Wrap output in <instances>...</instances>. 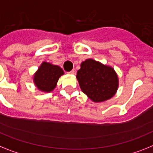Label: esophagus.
I'll return each instance as SVG.
<instances>
[{
    "mask_svg": "<svg viewBox=\"0 0 153 153\" xmlns=\"http://www.w3.org/2000/svg\"><path fill=\"white\" fill-rule=\"evenodd\" d=\"M68 74H75V70H74V69H73V70H71V71H69Z\"/></svg>",
    "mask_w": 153,
    "mask_h": 153,
    "instance_id": "esophagus-1",
    "label": "esophagus"
}]
</instances>
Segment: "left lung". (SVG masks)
Segmentation results:
<instances>
[{
    "mask_svg": "<svg viewBox=\"0 0 153 153\" xmlns=\"http://www.w3.org/2000/svg\"><path fill=\"white\" fill-rule=\"evenodd\" d=\"M77 79L82 91L94 102L110 99L118 87V79L114 69L92 59L82 63Z\"/></svg>",
    "mask_w": 153,
    "mask_h": 153,
    "instance_id": "8db88e82",
    "label": "left lung"
}]
</instances>
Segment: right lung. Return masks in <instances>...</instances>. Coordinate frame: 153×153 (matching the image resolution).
<instances>
[{"instance_id": "right-lung-1", "label": "right lung", "mask_w": 153, "mask_h": 153, "mask_svg": "<svg viewBox=\"0 0 153 153\" xmlns=\"http://www.w3.org/2000/svg\"><path fill=\"white\" fill-rule=\"evenodd\" d=\"M64 74L58 66L43 62L34 76V82L39 90L51 92L56 87L59 78Z\"/></svg>"}]
</instances>
